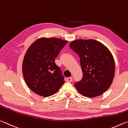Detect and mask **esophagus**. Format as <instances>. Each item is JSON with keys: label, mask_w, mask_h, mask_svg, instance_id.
I'll return each mask as SVG.
<instances>
[{"label": "esophagus", "mask_w": 128, "mask_h": 128, "mask_svg": "<svg viewBox=\"0 0 128 128\" xmlns=\"http://www.w3.org/2000/svg\"><path fill=\"white\" fill-rule=\"evenodd\" d=\"M66 80H67V82H71L72 80V77L68 78H67Z\"/></svg>", "instance_id": "34e87169"}]
</instances>
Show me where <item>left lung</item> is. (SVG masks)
Masks as SVG:
<instances>
[{
    "mask_svg": "<svg viewBox=\"0 0 128 128\" xmlns=\"http://www.w3.org/2000/svg\"><path fill=\"white\" fill-rule=\"evenodd\" d=\"M70 47L79 56L83 75L75 83L77 90L89 98L101 95L111 86L115 75V61L111 52L93 39L74 40Z\"/></svg>",
    "mask_w": 128,
    "mask_h": 128,
    "instance_id": "obj_1",
    "label": "left lung"
}]
</instances>
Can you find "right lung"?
Here are the masks:
<instances>
[{
  "instance_id": "add662e5",
  "label": "right lung",
  "mask_w": 128,
  "mask_h": 128,
  "mask_svg": "<svg viewBox=\"0 0 128 128\" xmlns=\"http://www.w3.org/2000/svg\"><path fill=\"white\" fill-rule=\"evenodd\" d=\"M68 42L58 38H40L27 50L22 73L28 88L37 94L49 97L64 84V76L54 60Z\"/></svg>"
}]
</instances>
